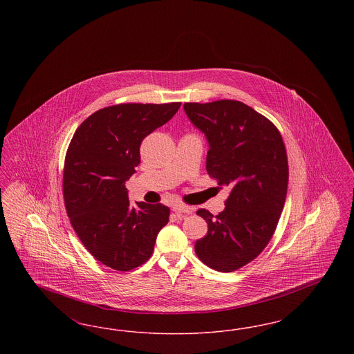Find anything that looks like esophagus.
<instances>
[{"instance_id":"34e87169","label":"esophagus","mask_w":354,"mask_h":354,"mask_svg":"<svg viewBox=\"0 0 354 354\" xmlns=\"http://www.w3.org/2000/svg\"><path fill=\"white\" fill-rule=\"evenodd\" d=\"M172 211L175 214H192L194 208L192 207H187V205H180V204H175L172 207Z\"/></svg>"}]
</instances>
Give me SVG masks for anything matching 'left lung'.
Here are the masks:
<instances>
[{
    "instance_id": "8db88e82",
    "label": "left lung",
    "mask_w": 354,
    "mask_h": 354,
    "mask_svg": "<svg viewBox=\"0 0 354 354\" xmlns=\"http://www.w3.org/2000/svg\"><path fill=\"white\" fill-rule=\"evenodd\" d=\"M183 107L207 138V172L231 187L219 215L196 212L208 232L195 243V252L209 268L232 272L257 257L276 230L288 188L286 146L274 124L243 102Z\"/></svg>"
}]
</instances>
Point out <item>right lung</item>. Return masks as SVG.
Returning a JSON list of instances; mask_svg holds the SVG:
<instances>
[{
  "instance_id": "right-lung-1",
  "label": "right lung",
  "mask_w": 354,
  "mask_h": 354,
  "mask_svg": "<svg viewBox=\"0 0 354 354\" xmlns=\"http://www.w3.org/2000/svg\"><path fill=\"white\" fill-rule=\"evenodd\" d=\"M180 102L123 103L82 122L65 159L68 216L86 250L102 264L134 270L150 259L159 231L169 223L163 204L131 205L126 182L140 163V143L167 123Z\"/></svg>"
}]
</instances>
